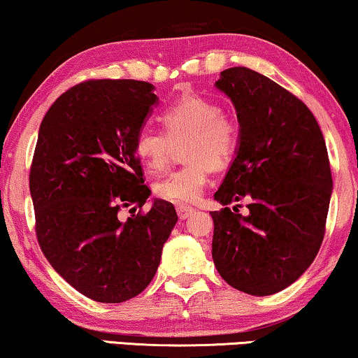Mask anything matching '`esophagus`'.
<instances>
[{
	"label": "esophagus",
	"mask_w": 358,
	"mask_h": 358,
	"mask_svg": "<svg viewBox=\"0 0 358 358\" xmlns=\"http://www.w3.org/2000/svg\"><path fill=\"white\" fill-rule=\"evenodd\" d=\"M176 212H178V217L180 220H185L189 215L194 213V208L187 207V205H178V207H176Z\"/></svg>",
	"instance_id": "esophagus-1"
}]
</instances>
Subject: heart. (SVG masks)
Instances as JSON below:
<instances>
[{"label": "heart", "mask_w": 358, "mask_h": 358, "mask_svg": "<svg viewBox=\"0 0 358 358\" xmlns=\"http://www.w3.org/2000/svg\"><path fill=\"white\" fill-rule=\"evenodd\" d=\"M164 134L143 129L135 138V155L151 173L169 164L171 143L187 138L182 168L155 184L156 197L171 203H194L202 197L210 169L223 171L238 153L241 130L238 122L207 97L182 94L158 117Z\"/></svg>", "instance_id": "b5f03b06"}]
</instances>
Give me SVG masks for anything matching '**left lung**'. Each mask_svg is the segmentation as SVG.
Wrapping results in <instances>:
<instances>
[{"mask_svg": "<svg viewBox=\"0 0 358 358\" xmlns=\"http://www.w3.org/2000/svg\"><path fill=\"white\" fill-rule=\"evenodd\" d=\"M233 101L241 141L215 200H251L213 218L212 257L223 280L267 296L292 285L315 261L326 233L332 176L324 136L305 102L246 66L215 83Z\"/></svg>", "mask_w": 358, "mask_h": 358, "instance_id": "1", "label": "left lung"}]
</instances>
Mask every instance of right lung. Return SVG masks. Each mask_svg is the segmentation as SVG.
Listing matches in <instances>:
<instances>
[{
    "label": "right lung",
    "mask_w": 358,
    "mask_h": 358,
    "mask_svg": "<svg viewBox=\"0 0 358 358\" xmlns=\"http://www.w3.org/2000/svg\"><path fill=\"white\" fill-rule=\"evenodd\" d=\"M153 85L90 80L73 86L43 117L29 174L38 246L73 288L99 303H122L153 280L173 231L174 205L145 184L134 145ZM132 213L120 218L122 209ZM139 212H136V208Z\"/></svg>",
    "instance_id": "1"
}]
</instances>
